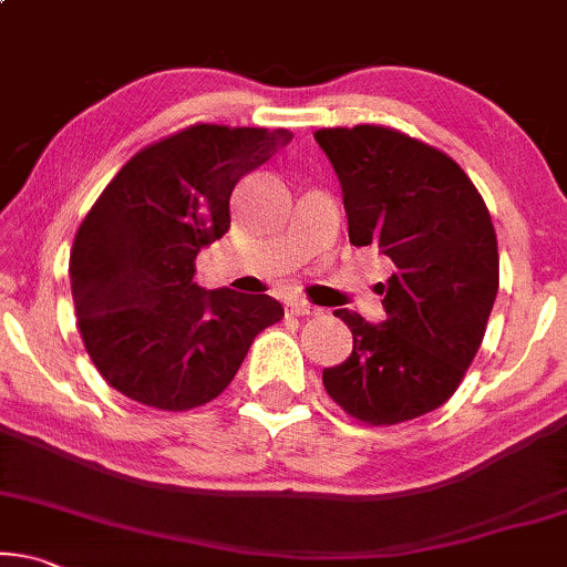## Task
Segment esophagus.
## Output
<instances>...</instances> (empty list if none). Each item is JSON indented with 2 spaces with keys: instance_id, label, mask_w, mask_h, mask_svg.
<instances>
[{
  "instance_id": "esophagus-1",
  "label": "esophagus",
  "mask_w": 567,
  "mask_h": 567,
  "mask_svg": "<svg viewBox=\"0 0 567 567\" xmlns=\"http://www.w3.org/2000/svg\"><path fill=\"white\" fill-rule=\"evenodd\" d=\"M285 308H288L292 316H313V313H319V308H316L313 303H308L306 298H298V296L288 298V303H285Z\"/></svg>"
}]
</instances>
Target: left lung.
<instances>
[{"label":"left lung","mask_w":567,"mask_h":567,"mask_svg":"<svg viewBox=\"0 0 567 567\" xmlns=\"http://www.w3.org/2000/svg\"><path fill=\"white\" fill-rule=\"evenodd\" d=\"M342 186L352 246L394 261L386 319L339 308L352 354L323 368V389L365 425H396L446 404L477 354L497 296L493 220L446 153L379 124L313 134Z\"/></svg>","instance_id":"left-lung-1"}]
</instances>
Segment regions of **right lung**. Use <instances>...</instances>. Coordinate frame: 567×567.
Returning <instances> with one entry per match:
<instances>
[{
    "label": "right lung",
    "instance_id": "1",
    "mask_svg": "<svg viewBox=\"0 0 567 567\" xmlns=\"http://www.w3.org/2000/svg\"><path fill=\"white\" fill-rule=\"evenodd\" d=\"M290 140L194 124L140 150L103 188L74 236L70 277L82 342L109 386L155 410H194L282 321L275 298L199 288L194 261L228 233L238 181Z\"/></svg>",
    "mask_w": 567,
    "mask_h": 567
}]
</instances>
